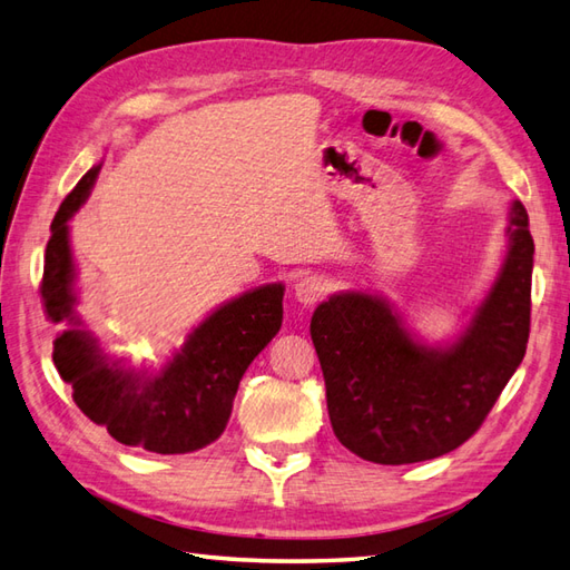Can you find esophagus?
Listing matches in <instances>:
<instances>
[{"mask_svg":"<svg viewBox=\"0 0 570 570\" xmlns=\"http://www.w3.org/2000/svg\"><path fill=\"white\" fill-rule=\"evenodd\" d=\"M328 292H331V286L326 278L316 276V274L298 278V282L294 284V296L298 298V304H304V306H316L318 301L328 296Z\"/></svg>","mask_w":570,"mask_h":570,"instance_id":"esophagus-1","label":"esophagus"}]
</instances>
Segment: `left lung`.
<instances>
[{
	"label": "left lung",
	"instance_id": "1",
	"mask_svg": "<svg viewBox=\"0 0 570 570\" xmlns=\"http://www.w3.org/2000/svg\"><path fill=\"white\" fill-rule=\"evenodd\" d=\"M494 286L460 338L430 348L385 298L331 296L314 311V338L333 432L375 464H412L460 448L482 428L529 343L533 239L519 199Z\"/></svg>",
	"mask_w": 570,
	"mask_h": 570
}]
</instances>
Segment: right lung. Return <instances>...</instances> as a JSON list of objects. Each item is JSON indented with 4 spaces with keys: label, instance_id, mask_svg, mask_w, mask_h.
Segmentation results:
<instances>
[{
    "label": "right lung",
    "instance_id": "obj_1",
    "mask_svg": "<svg viewBox=\"0 0 570 570\" xmlns=\"http://www.w3.org/2000/svg\"><path fill=\"white\" fill-rule=\"evenodd\" d=\"M94 165L61 203L43 256V314L66 331L53 341V365L73 387V403L88 420L128 448L187 454L225 432L244 371L282 328L284 284H266L199 323L160 371H136L108 358L76 314V264L69 219L98 177Z\"/></svg>",
    "mask_w": 570,
    "mask_h": 570
}]
</instances>
